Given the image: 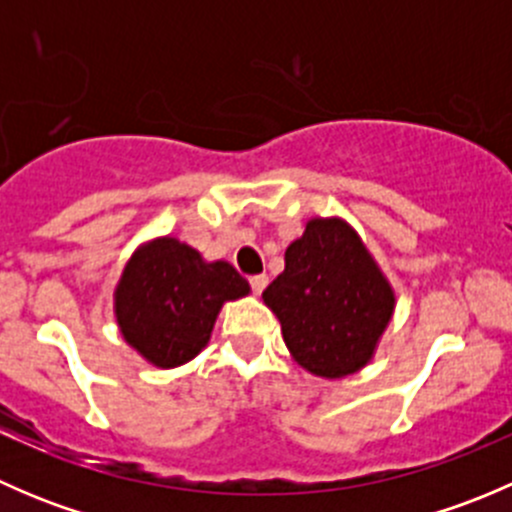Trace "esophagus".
Here are the masks:
<instances>
[{
    "instance_id": "obj_1",
    "label": "esophagus",
    "mask_w": 512,
    "mask_h": 512,
    "mask_svg": "<svg viewBox=\"0 0 512 512\" xmlns=\"http://www.w3.org/2000/svg\"><path fill=\"white\" fill-rule=\"evenodd\" d=\"M267 282H270V280H267V275H252V277H250V287H252V292H255V294H262V289L267 287Z\"/></svg>"
}]
</instances>
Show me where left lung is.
Here are the masks:
<instances>
[{"label": "left lung", "mask_w": 512, "mask_h": 512, "mask_svg": "<svg viewBox=\"0 0 512 512\" xmlns=\"http://www.w3.org/2000/svg\"><path fill=\"white\" fill-rule=\"evenodd\" d=\"M302 369L342 379L366 366L394 314V289L342 218H314L262 292Z\"/></svg>", "instance_id": "1"}]
</instances>
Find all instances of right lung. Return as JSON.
Instances as JSON below:
<instances>
[{
  "label": "right lung",
  "instance_id": "obj_1",
  "mask_svg": "<svg viewBox=\"0 0 512 512\" xmlns=\"http://www.w3.org/2000/svg\"><path fill=\"white\" fill-rule=\"evenodd\" d=\"M250 294L230 262H205L175 237H158L128 260L113 309L123 339L160 369L198 356L210 342L220 307Z\"/></svg>",
  "mask_w": 512,
  "mask_h": 512
}]
</instances>
